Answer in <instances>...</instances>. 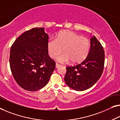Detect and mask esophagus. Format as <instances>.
<instances>
[{
	"label": "esophagus",
	"instance_id": "obj_1",
	"mask_svg": "<svg viewBox=\"0 0 120 120\" xmlns=\"http://www.w3.org/2000/svg\"><path fill=\"white\" fill-rule=\"evenodd\" d=\"M60 65L58 63H56V68H58Z\"/></svg>",
	"mask_w": 120,
	"mask_h": 120
}]
</instances>
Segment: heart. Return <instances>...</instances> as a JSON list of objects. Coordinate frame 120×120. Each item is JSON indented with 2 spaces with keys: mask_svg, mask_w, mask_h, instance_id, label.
Instances as JSON below:
<instances>
[{
  "mask_svg": "<svg viewBox=\"0 0 120 120\" xmlns=\"http://www.w3.org/2000/svg\"><path fill=\"white\" fill-rule=\"evenodd\" d=\"M47 50L51 58H57L62 63L70 61L78 64L85 60L89 53L90 42L85 37L81 36L72 31L63 30L58 33L56 39L50 38L47 42Z\"/></svg>",
  "mask_w": 120,
  "mask_h": 120,
  "instance_id": "obj_1",
  "label": "heart"
}]
</instances>
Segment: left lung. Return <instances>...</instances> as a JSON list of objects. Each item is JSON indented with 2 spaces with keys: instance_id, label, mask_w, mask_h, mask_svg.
<instances>
[{
  "instance_id": "obj_1",
  "label": "left lung",
  "mask_w": 120,
  "mask_h": 120,
  "mask_svg": "<svg viewBox=\"0 0 120 120\" xmlns=\"http://www.w3.org/2000/svg\"><path fill=\"white\" fill-rule=\"evenodd\" d=\"M90 50L83 62L66 67L64 80L67 85L77 91L88 89L102 75L105 63V52L101 43L93 36L90 40Z\"/></svg>"
}]
</instances>
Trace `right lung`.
Here are the masks:
<instances>
[{"instance_id":"obj_1","label":"right lung","mask_w":120,"mask_h":120,"mask_svg":"<svg viewBox=\"0 0 120 120\" xmlns=\"http://www.w3.org/2000/svg\"><path fill=\"white\" fill-rule=\"evenodd\" d=\"M48 38L45 28H34L21 35L11 47V70L24 90L33 92L45 87L55 69L47 50Z\"/></svg>"}]
</instances>
